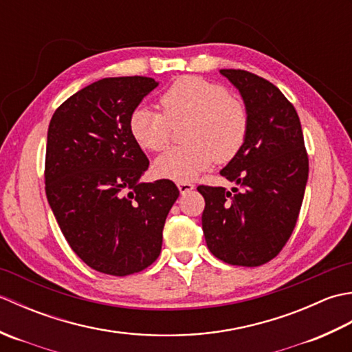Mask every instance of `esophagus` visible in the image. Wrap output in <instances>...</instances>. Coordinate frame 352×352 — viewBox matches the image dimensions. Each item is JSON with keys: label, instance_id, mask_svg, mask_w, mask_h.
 <instances>
[{"label": "esophagus", "instance_id": "esophagus-1", "mask_svg": "<svg viewBox=\"0 0 352 352\" xmlns=\"http://www.w3.org/2000/svg\"><path fill=\"white\" fill-rule=\"evenodd\" d=\"M177 186H178V189H180L182 193H188V192H190L193 188H195V184L189 183V182H178Z\"/></svg>", "mask_w": 352, "mask_h": 352}]
</instances>
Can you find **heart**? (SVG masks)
<instances>
[{
    "mask_svg": "<svg viewBox=\"0 0 352 352\" xmlns=\"http://www.w3.org/2000/svg\"><path fill=\"white\" fill-rule=\"evenodd\" d=\"M162 111L139 107L131 113V138L146 151L166 149L172 126L188 122L183 140L155 160L157 175L188 182L216 160L227 163L241 153L248 138L250 113L245 102L223 86L203 77L175 80L160 96Z\"/></svg>",
    "mask_w": 352,
    "mask_h": 352,
    "instance_id": "obj_1",
    "label": "heart"
}]
</instances>
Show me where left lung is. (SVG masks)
Instances as JSON below:
<instances>
[{
    "instance_id": "left-lung-1",
    "label": "left lung",
    "mask_w": 352,
    "mask_h": 352,
    "mask_svg": "<svg viewBox=\"0 0 352 352\" xmlns=\"http://www.w3.org/2000/svg\"><path fill=\"white\" fill-rule=\"evenodd\" d=\"M250 113L245 145L221 170L242 188L198 186L204 197L203 231L214 257L260 266L278 256L300 216L309 155L295 107L271 81L243 69H221Z\"/></svg>"
}]
</instances>
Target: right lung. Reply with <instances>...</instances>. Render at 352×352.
<instances>
[{"label":"right lung","mask_w":352,"mask_h":352,"mask_svg":"<svg viewBox=\"0 0 352 352\" xmlns=\"http://www.w3.org/2000/svg\"><path fill=\"white\" fill-rule=\"evenodd\" d=\"M157 81L111 77L57 107L48 126L45 192L72 251L107 275L144 271L160 256L163 227L180 190L170 180L140 183L145 153L129 121Z\"/></svg>","instance_id":"1"}]
</instances>
